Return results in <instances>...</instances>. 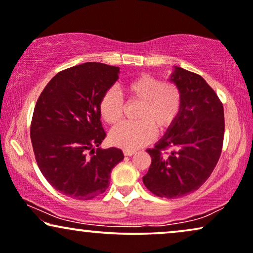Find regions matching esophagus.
<instances>
[{
  "label": "esophagus",
  "mask_w": 253,
  "mask_h": 253,
  "mask_svg": "<svg viewBox=\"0 0 253 253\" xmlns=\"http://www.w3.org/2000/svg\"><path fill=\"white\" fill-rule=\"evenodd\" d=\"M135 152H136L135 150H123L124 156H132Z\"/></svg>",
  "instance_id": "1"
}]
</instances>
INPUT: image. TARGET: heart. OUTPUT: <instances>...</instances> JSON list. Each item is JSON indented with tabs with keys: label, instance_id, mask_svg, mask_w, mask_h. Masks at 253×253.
I'll return each mask as SVG.
<instances>
[{
	"label": "heart",
	"instance_id": "heart-1",
	"mask_svg": "<svg viewBox=\"0 0 253 253\" xmlns=\"http://www.w3.org/2000/svg\"><path fill=\"white\" fill-rule=\"evenodd\" d=\"M127 102H139L136 118L122 123L110 132V142L126 150H136L154 138L156 129L165 131L173 126L182 109L179 86L171 81H161L150 74H142L124 83ZM123 99L117 91L108 90L99 101L101 117L110 126L120 123L124 115Z\"/></svg>",
	"mask_w": 253,
	"mask_h": 253
}]
</instances>
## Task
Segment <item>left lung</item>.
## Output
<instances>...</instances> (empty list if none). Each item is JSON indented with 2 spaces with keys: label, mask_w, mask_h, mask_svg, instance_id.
I'll list each match as a JSON object with an SVG mask.
<instances>
[{
  "label": "left lung",
  "mask_w": 253,
  "mask_h": 253,
  "mask_svg": "<svg viewBox=\"0 0 253 253\" xmlns=\"http://www.w3.org/2000/svg\"><path fill=\"white\" fill-rule=\"evenodd\" d=\"M171 81L179 86L182 109L154 149L143 183L158 197L177 198L196 191L218 163L224 141V109L199 75L176 67Z\"/></svg>",
  "instance_id": "obj_1"
}]
</instances>
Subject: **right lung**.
Masks as SVG:
<instances>
[{
    "mask_svg": "<svg viewBox=\"0 0 253 253\" xmlns=\"http://www.w3.org/2000/svg\"><path fill=\"white\" fill-rule=\"evenodd\" d=\"M120 68L88 62L62 70L37 99L30 138L41 172L68 197L89 201L108 189L121 149L95 148L107 133L98 105Z\"/></svg>",
    "mask_w": 253,
    "mask_h": 253,
    "instance_id": "add662e5",
    "label": "right lung"
}]
</instances>
